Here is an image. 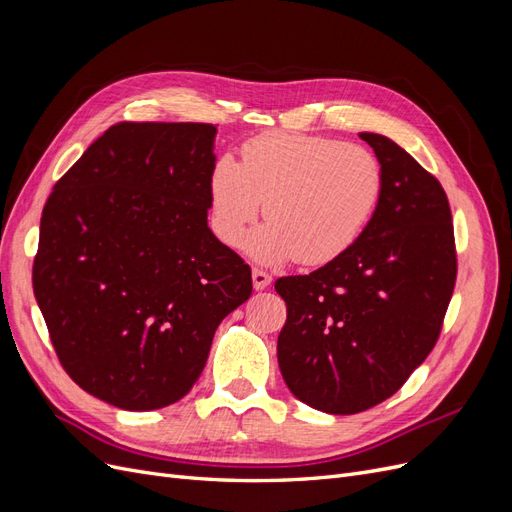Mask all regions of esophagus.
Segmentation results:
<instances>
[{"instance_id": "obj_1", "label": "esophagus", "mask_w": 512, "mask_h": 512, "mask_svg": "<svg viewBox=\"0 0 512 512\" xmlns=\"http://www.w3.org/2000/svg\"><path fill=\"white\" fill-rule=\"evenodd\" d=\"M252 284H254L256 290H265L271 284V275L265 273V271H260V269H254L252 271Z\"/></svg>"}]
</instances>
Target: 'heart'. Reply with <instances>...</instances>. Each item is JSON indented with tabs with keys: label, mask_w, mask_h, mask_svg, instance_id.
Returning a JSON list of instances; mask_svg holds the SVG:
<instances>
[{
	"label": "heart",
	"mask_w": 512,
	"mask_h": 512,
	"mask_svg": "<svg viewBox=\"0 0 512 512\" xmlns=\"http://www.w3.org/2000/svg\"><path fill=\"white\" fill-rule=\"evenodd\" d=\"M382 188V166L363 145L267 132L245 143L241 164L230 156L213 164V230L226 245H237L265 203L269 222L245 237L243 250L262 265L292 258L324 265L363 235Z\"/></svg>",
	"instance_id": "obj_1"
}]
</instances>
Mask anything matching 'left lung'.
I'll use <instances>...</instances> for the list:
<instances>
[{
  "mask_svg": "<svg viewBox=\"0 0 512 512\" xmlns=\"http://www.w3.org/2000/svg\"><path fill=\"white\" fill-rule=\"evenodd\" d=\"M382 166L374 218L342 256L280 277L277 363L290 393L329 414L374 408L436 346L457 280L453 218L440 181L391 138L361 132Z\"/></svg>",
  "mask_w": 512,
  "mask_h": 512,
  "instance_id": "left-lung-1",
  "label": "left lung"
}]
</instances>
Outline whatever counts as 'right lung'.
<instances>
[{"instance_id": "add662e5", "label": "right lung", "mask_w": 512, "mask_h": 512, "mask_svg": "<svg viewBox=\"0 0 512 512\" xmlns=\"http://www.w3.org/2000/svg\"><path fill=\"white\" fill-rule=\"evenodd\" d=\"M211 123L121 121L46 200L34 294L83 391L145 412L188 395L252 271L207 226Z\"/></svg>"}]
</instances>
